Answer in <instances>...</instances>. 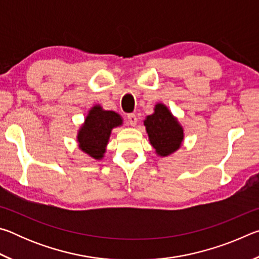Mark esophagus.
Returning a JSON list of instances; mask_svg holds the SVG:
<instances>
[{"mask_svg": "<svg viewBox=\"0 0 259 259\" xmlns=\"http://www.w3.org/2000/svg\"><path fill=\"white\" fill-rule=\"evenodd\" d=\"M126 122H128L130 125H136V123H137V116L133 113L128 114V115H126Z\"/></svg>", "mask_w": 259, "mask_h": 259, "instance_id": "34e87169", "label": "esophagus"}]
</instances>
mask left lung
Listing matches in <instances>:
<instances>
[{
  "mask_svg": "<svg viewBox=\"0 0 259 259\" xmlns=\"http://www.w3.org/2000/svg\"><path fill=\"white\" fill-rule=\"evenodd\" d=\"M150 142L161 156H166L181 147L183 128L164 105L157 104L155 112L144 121Z\"/></svg>",
  "mask_w": 259,
  "mask_h": 259,
  "instance_id": "obj_1",
  "label": "left lung"
}]
</instances>
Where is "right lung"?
<instances>
[{"mask_svg": "<svg viewBox=\"0 0 259 259\" xmlns=\"http://www.w3.org/2000/svg\"><path fill=\"white\" fill-rule=\"evenodd\" d=\"M121 123V116L117 113L103 111L100 106H95L78 131L77 142L80 148L94 159H102L111 130Z\"/></svg>", "mask_w": 259, "mask_h": 259, "instance_id": "add662e5", "label": "right lung"}]
</instances>
